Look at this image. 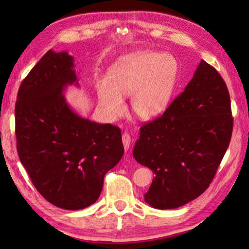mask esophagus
Masks as SVG:
<instances>
[{
  "instance_id": "esophagus-1",
  "label": "esophagus",
  "mask_w": 249,
  "mask_h": 249,
  "mask_svg": "<svg viewBox=\"0 0 249 249\" xmlns=\"http://www.w3.org/2000/svg\"><path fill=\"white\" fill-rule=\"evenodd\" d=\"M122 141H123L125 151H127L128 148H129V146H130V136L127 133H124L123 135H122Z\"/></svg>"
}]
</instances>
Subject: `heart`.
Returning a JSON list of instances; mask_svg holds the SVG:
<instances>
[{"label": "heart", "instance_id": "1", "mask_svg": "<svg viewBox=\"0 0 249 249\" xmlns=\"http://www.w3.org/2000/svg\"><path fill=\"white\" fill-rule=\"evenodd\" d=\"M179 64L169 53L138 52L126 56L109 71V82L100 80L96 92L111 117L124 111L122 96L132 95V108L142 121L158 119L170 107L178 82Z\"/></svg>", "mask_w": 249, "mask_h": 249}]
</instances>
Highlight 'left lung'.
Returning a JSON list of instances; mask_svg holds the SVG:
<instances>
[{
    "instance_id": "left-lung-1",
    "label": "left lung",
    "mask_w": 249,
    "mask_h": 249,
    "mask_svg": "<svg viewBox=\"0 0 249 249\" xmlns=\"http://www.w3.org/2000/svg\"><path fill=\"white\" fill-rule=\"evenodd\" d=\"M233 132L224 80L201 60L184 91L163 114L141 127L133 156L155 174L145 201L159 210L196 199L213 180Z\"/></svg>"
}]
</instances>
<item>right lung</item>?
I'll list each match as a JSON object with an SVG mask.
<instances>
[{
    "label": "right lung",
    "instance_id": "obj_1",
    "mask_svg": "<svg viewBox=\"0 0 249 249\" xmlns=\"http://www.w3.org/2000/svg\"><path fill=\"white\" fill-rule=\"evenodd\" d=\"M79 87L73 57L48 50L20 83L15 134L20 162L41 196L65 210L99 199L105 174L123 157L121 129L78 115L67 103Z\"/></svg>",
    "mask_w": 249,
    "mask_h": 249
}]
</instances>
